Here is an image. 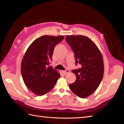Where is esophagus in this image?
Instances as JSON below:
<instances>
[{
  "label": "esophagus",
  "mask_w": 124,
  "mask_h": 124,
  "mask_svg": "<svg viewBox=\"0 0 124 124\" xmlns=\"http://www.w3.org/2000/svg\"><path fill=\"white\" fill-rule=\"evenodd\" d=\"M64 72H65V74H68V73H69L70 72V71L69 70H68V69H67V70L64 71Z\"/></svg>",
  "instance_id": "obj_1"
}]
</instances>
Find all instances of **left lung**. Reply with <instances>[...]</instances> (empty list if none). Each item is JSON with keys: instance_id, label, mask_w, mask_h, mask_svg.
Instances as JSON below:
<instances>
[{"instance_id": "left-lung-1", "label": "left lung", "mask_w": 124, "mask_h": 124, "mask_svg": "<svg viewBox=\"0 0 124 124\" xmlns=\"http://www.w3.org/2000/svg\"><path fill=\"white\" fill-rule=\"evenodd\" d=\"M75 54L76 63L81 68L72 70L77 77L69 88L75 95L81 98L88 97L99 86L104 72L102 54L93 41L86 36L70 35L66 37Z\"/></svg>"}]
</instances>
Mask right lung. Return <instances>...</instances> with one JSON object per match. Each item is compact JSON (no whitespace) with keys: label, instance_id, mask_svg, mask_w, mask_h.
<instances>
[{"label":"right lung","instance_id":"add662e5","mask_svg":"<svg viewBox=\"0 0 124 124\" xmlns=\"http://www.w3.org/2000/svg\"><path fill=\"white\" fill-rule=\"evenodd\" d=\"M63 38V36H42L33 41L25 52L21 63L22 78L26 86L36 95L49 92L61 77L57 70L48 65L52 61L56 45Z\"/></svg>","mask_w":124,"mask_h":124}]
</instances>
